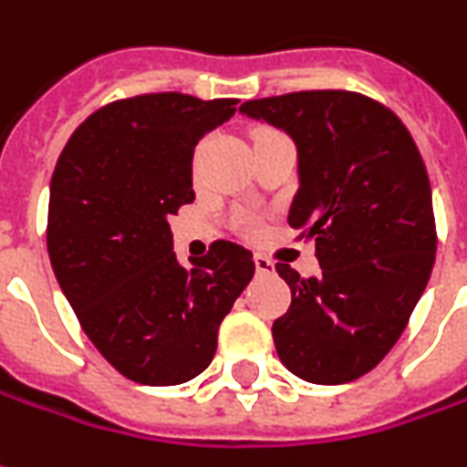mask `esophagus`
Instances as JSON below:
<instances>
[{"mask_svg": "<svg viewBox=\"0 0 467 467\" xmlns=\"http://www.w3.org/2000/svg\"><path fill=\"white\" fill-rule=\"evenodd\" d=\"M255 271L258 274H271L274 271V263L265 258V255H255Z\"/></svg>", "mask_w": 467, "mask_h": 467, "instance_id": "1", "label": "esophagus"}]
</instances>
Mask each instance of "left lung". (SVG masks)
<instances>
[{
  "label": "left lung",
  "mask_w": 467,
  "mask_h": 467,
  "mask_svg": "<svg viewBox=\"0 0 467 467\" xmlns=\"http://www.w3.org/2000/svg\"><path fill=\"white\" fill-rule=\"evenodd\" d=\"M240 112L296 145L288 224L317 243L322 274L275 271L291 306L274 322L281 363L301 380L360 379L401 337L437 253L427 168L401 119L353 91H299Z\"/></svg>",
  "instance_id": "8db88e82"
}]
</instances>
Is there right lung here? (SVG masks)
Wrapping results in <instances>:
<instances>
[{
    "label": "right lung",
    "instance_id": "add662e5",
    "mask_svg": "<svg viewBox=\"0 0 467 467\" xmlns=\"http://www.w3.org/2000/svg\"><path fill=\"white\" fill-rule=\"evenodd\" d=\"M234 104L176 91L114 101L78 125L53 171V274L88 340L135 383L196 379L255 274L253 253L230 240L181 265L168 224L193 202L196 142L224 125Z\"/></svg>",
    "mask_w": 467,
    "mask_h": 467
}]
</instances>
